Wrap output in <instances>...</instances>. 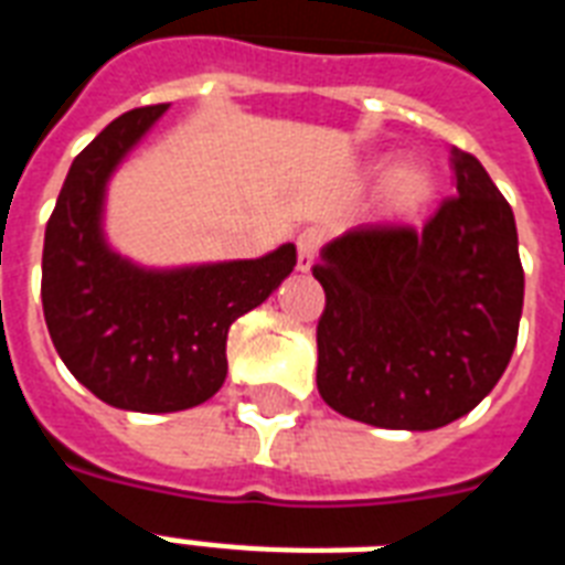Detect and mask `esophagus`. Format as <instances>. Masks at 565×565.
<instances>
[{
    "instance_id": "esophagus-1",
    "label": "esophagus",
    "mask_w": 565,
    "mask_h": 565,
    "mask_svg": "<svg viewBox=\"0 0 565 565\" xmlns=\"http://www.w3.org/2000/svg\"><path fill=\"white\" fill-rule=\"evenodd\" d=\"M319 246H322V231L319 228H305L296 239V248H299V269L301 273H308L310 266H313V257H317Z\"/></svg>"
}]
</instances>
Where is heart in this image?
Listing matches in <instances>:
<instances>
[{
	"mask_svg": "<svg viewBox=\"0 0 565 565\" xmlns=\"http://www.w3.org/2000/svg\"><path fill=\"white\" fill-rule=\"evenodd\" d=\"M434 193H437V179L425 163H402L386 175L381 202L390 216L407 220L416 216L422 207H428Z\"/></svg>",
	"mask_w": 565,
	"mask_h": 565,
	"instance_id": "heart-1",
	"label": "heart"
}]
</instances>
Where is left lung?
<instances>
[{"label": "left lung", "instance_id": "left-lung-1", "mask_svg": "<svg viewBox=\"0 0 565 565\" xmlns=\"http://www.w3.org/2000/svg\"><path fill=\"white\" fill-rule=\"evenodd\" d=\"M451 163L457 195L422 228L361 225L313 266L319 395L354 422L443 428L481 404L516 349V220L475 154L455 149Z\"/></svg>", "mask_w": 565, "mask_h": 565}]
</instances>
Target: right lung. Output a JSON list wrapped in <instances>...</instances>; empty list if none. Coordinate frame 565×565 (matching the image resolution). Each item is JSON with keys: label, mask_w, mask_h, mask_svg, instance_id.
Instances as JSON below:
<instances>
[{"label": "right lung", "mask_w": 565, "mask_h": 565, "mask_svg": "<svg viewBox=\"0 0 565 565\" xmlns=\"http://www.w3.org/2000/svg\"><path fill=\"white\" fill-rule=\"evenodd\" d=\"M167 105L117 117L57 193L43 239V317L61 361L96 398L137 413L188 411L225 381L228 328L292 273L296 246L257 260L149 273L105 246V184Z\"/></svg>", "instance_id": "add662e5"}]
</instances>
